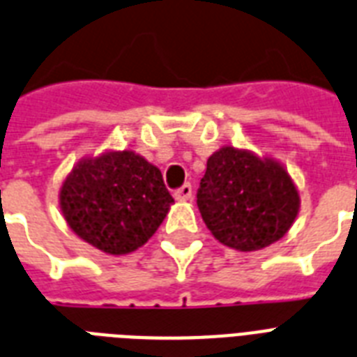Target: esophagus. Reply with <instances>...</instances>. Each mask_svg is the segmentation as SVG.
Returning <instances> with one entry per match:
<instances>
[{"instance_id":"obj_1","label":"esophagus","mask_w":357,"mask_h":357,"mask_svg":"<svg viewBox=\"0 0 357 357\" xmlns=\"http://www.w3.org/2000/svg\"><path fill=\"white\" fill-rule=\"evenodd\" d=\"M174 198L178 199V202H188V199L192 198V187H190V183H185L183 187H179L174 192Z\"/></svg>"}]
</instances>
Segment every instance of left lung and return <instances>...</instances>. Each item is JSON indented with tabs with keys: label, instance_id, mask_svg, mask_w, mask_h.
Returning a JSON list of instances; mask_svg holds the SVG:
<instances>
[{
	"label": "left lung",
	"instance_id": "left-lung-1",
	"mask_svg": "<svg viewBox=\"0 0 357 357\" xmlns=\"http://www.w3.org/2000/svg\"><path fill=\"white\" fill-rule=\"evenodd\" d=\"M198 208L220 244L249 253L288 233L299 214L301 196L277 159L227 144L207 159Z\"/></svg>",
	"mask_w": 357,
	"mask_h": 357
}]
</instances>
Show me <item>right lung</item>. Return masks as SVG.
<instances>
[{
	"mask_svg": "<svg viewBox=\"0 0 357 357\" xmlns=\"http://www.w3.org/2000/svg\"><path fill=\"white\" fill-rule=\"evenodd\" d=\"M78 238L108 255L144 245L169 214L172 196L161 170L133 150H104L75 165L58 192Z\"/></svg>",
	"mask_w": 357,
	"mask_h": 357,
	"instance_id": "1",
	"label": "right lung"
}]
</instances>
